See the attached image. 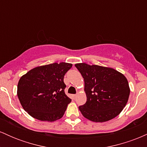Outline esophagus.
Returning a JSON list of instances; mask_svg holds the SVG:
<instances>
[{"label":"esophagus","mask_w":147,"mask_h":147,"mask_svg":"<svg viewBox=\"0 0 147 147\" xmlns=\"http://www.w3.org/2000/svg\"><path fill=\"white\" fill-rule=\"evenodd\" d=\"M72 97H73L74 99H75L76 97H77V95H72Z\"/></svg>","instance_id":"obj_1"}]
</instances>
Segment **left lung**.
Here are the masks:
<instances>
[{"instance_id":"1","label":"left lung","mask_w":147,"mask_h":147,"mask_svg":"<svg viewBox=\"0 0 147 147\" xmlns=\"http://www.w3.org/2000/svg\"><path fill=\"white\" fill-rule=\"evenodd\" d=\"M84 79L87 100L79 107L84 117L94 122L111 120L122 112L127 104L130 88L121 72L109 67L75 64Z\"/></svg>"}]
</instances>
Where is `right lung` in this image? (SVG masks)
I'll return each instance as SVG.
<instances>
[{"mask_svg": "<svg viewBox=\"0 0 147 147\" xmlns=\"http://www.w3.org/2000/svg\"><path fill=\"white\" fill-rule=\"evenodd\" d=\"M72 64L61 62L36 67L18 81L17 95L30 116L45 122L63 117L71 99L65 94L63 77Z\"/></svg>", "mask_w": 147, "mask_h": 147, "instance_id": "1", "label": "right lung"}]
</instances>
